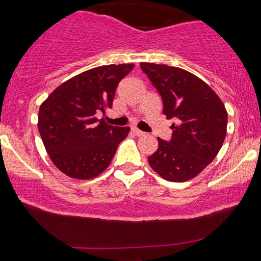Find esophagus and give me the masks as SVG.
<instances>
[{
	"instance_id": "1",
	"label": "esophagus",
	"mask_w": 261,
	"mask_h": 261,
	"mask_svg": "<svg viewBox=\"0 0 261 261\" xmlns=\"http://www.w3.org/2000/svg\"><path fill=\"white\" fill-rule=\"evenodd\" d=\"M132 132H134V135H136V136H138V137H140V136H144L145 135V132L144 131H141V130H139V129H137V127H132Z\"/></svg>"
}]
</instances>
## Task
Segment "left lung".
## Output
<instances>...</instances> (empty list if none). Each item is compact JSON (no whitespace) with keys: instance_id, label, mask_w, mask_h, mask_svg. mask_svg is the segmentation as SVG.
Wrapping results in <instances>:
<instances>
[{"instance_id":"obj_1","label":"left lung","mask_w":261,"mask_h":261,"mask_svg":"<svg viewBox=\"0 0 261 261\" xmlns=\"http://www.w3.org/2000/svg\"><path fill=\"white\" fill-rule=\"evenodd\" d=\"M140 68L160 93L162 113L176 121L170 141L158 138L148 156L156 174L169 182H185L199 175L218 155L227 135L228 114L218 94L187 70L141 62Z\"/></svg>"}]
</instances>
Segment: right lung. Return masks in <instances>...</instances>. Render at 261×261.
<instances>
[{"instance_id": "add662e5", "label": "right lung", "mask_w": 261, "mask_h": 261, "mask_svg": "<svg viewBox=\"0 0 261 261\" xmlns=\"http://www.w3.org/2000/svg\"><path fill=\"white\" fill-rule=\"evenodd\" d=\"M135 64L101 65L56 87L39 109L38 127L51 162L64 175L91 179L107 169L129 126L96 117L112 108L118 83Z\"/></svg>"}]
</instances>
